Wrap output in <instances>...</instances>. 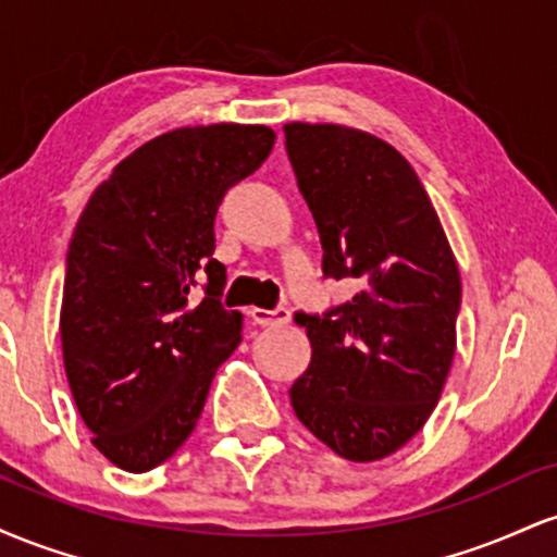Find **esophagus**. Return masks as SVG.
<instances>
[{"mask_svg": "<svg viewBox=\"0 0 557 557\" xmlns=\"http://www.w3.org/2000/svg\"><path fill=\"white\" fill-rule=\"evenodd\" d=\"M248 314H251L253 324H261V327H280V324L290 322V311L287 309H251Z\"/></svg>", "mask_w": 557, "mask_h": 557, "instance_id": "34e87169", "label": "esophagus"}]
</instances>
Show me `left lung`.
I'll return each mask as SVG.
<instances>
[{"label":"left lung","instance_id":"8db88e82","mask_svg":"<svg viewBox=\"0 0 557 557\" xmlns=\"http://www.w3.org/2000/svg\"><path fill=\"white\" fill-rule=\"evenodd\" d=\"M283 131L322 238V270L356 283V296L324 317L296 314L311 363L290 406L341 458L380 461L426 424L443 395L461 272L424 185L387 140L332 123Z\"/></svg>","mask_w":557,"mask_h":557}]
</instances>
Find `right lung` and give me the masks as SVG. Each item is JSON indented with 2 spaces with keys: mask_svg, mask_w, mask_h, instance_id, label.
Returning <instances> with one entry per match:
<instances>
[{
  "mask_svg": "<svg viewBox=\"0 0 557 557\" xmlns=\"http://www.w3.org/2000/svg\"><path fill=\"white\" fill-rule=\"evenodd\" d=\"M272 146L267 125L177 127L125 157L83 209L62 290V359L94 447L117 469L168 461L238 348L243 314L220 304L214 216ZM201 273L208 296L194 305Z\"/></svg>",
  "mask_w": 557,
  "mask_h": 557,
  "instance_id": "obj_1",
  "label": "right lung"
}]
</instances>
